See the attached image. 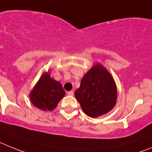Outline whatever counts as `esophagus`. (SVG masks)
<instances>
[{"mask_svg": "<svg viewBox=\"0 0 152 152\" xmlns=\"http://www.w3.org/2000/svg\"><path fill=\"white\" fill-rule=\"evenodd\" d=\"M67 94H68V95L73 96V95H74V91H68Z\"/></svg>", "mask_w": 152, "mask_h": 152, "instance_id": "34e87169", "label": "esophagus"}]
</instances>
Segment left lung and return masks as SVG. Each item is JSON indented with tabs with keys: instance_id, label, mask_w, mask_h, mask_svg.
Instances as JSON below:
<instances>
[{
	"instance_id": "left-lung-1",
	"label": "left lung",
	"mask_w": 152,
	"mask_h": 152,
	"mask_svg": "<svg viewBox=\"0 0 152 152\" xmlns=\"http://www.w3.org/2000/svg\"><path fill=\"white\" fill-rule=\"evenodd\" d=\"M75 97L83 112L91 118L110 112L117 100V89L113 77L102 65L96 64L83 76Z\"/></svg>"
}]
</instances>
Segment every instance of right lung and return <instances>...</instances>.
<instances>
[{
	"mask_svg": "<svg viewBox=\"0 0 152 152\" xmlns=\"http://www.w3.org/2000/svg\"><path fill=\"white\" fill-rule=\"evenodd\" d=\"M65 95L61 84L50 77L49 73L42 76L30 94L31 102L36 107L44 111L56 108L58 102Z\"/></svg>",
	"mask_w": 152,
	"mask_h": 152,
	"instance_id": "right-lung-1",
	"label": "right lung"
}]
</instances>
